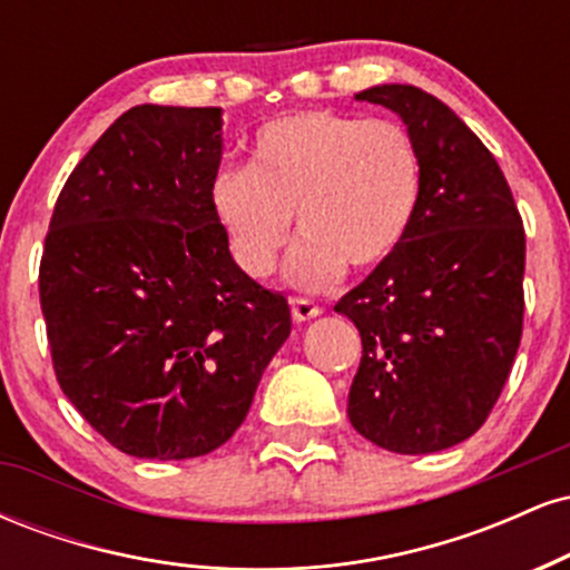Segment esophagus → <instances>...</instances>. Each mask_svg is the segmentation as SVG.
Masks as SVG:
<instances>
[{
	"label": "esophagus",
	"instance_id": "34e87169",
	"mask_svg": "<svg viewBox=\"0 0 570 570\" xmlns=\"http://www.w3.org/2000/svg\"><path fill=\"white\" fill-rule=\"evenodd\" d=\"M292 316H294V322H311V318L322 316V307H318L316 303H311V299L294 297L292 299Z\"/></svg>",
	"mask_w": 570,
	"mask_h": 570
}]
</instances>
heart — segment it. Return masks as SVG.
I'll return each mask as SVG.
<instances>
[{
    "label": "heart",
    "instance_id": "obj_1",
    "mask_svg": "<svg viewBox=\"0 0 570 570\" xmlns=\"http://www.w3.org/2000/svg\"><path fill=\"white\" fill-rule=\"evenodd\" d=\"M208 203L248 278L276 271L294 217L303 240L286 281L324 292L345 267L375 271L407 240L423 203V158L399 122L307 109L265 122L248 168H222Z\"/></svg>",
    "mask_w": 570,
    "mask_h": 570
}]
</instances>
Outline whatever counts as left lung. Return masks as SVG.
Here are the masks:
<instances>
[{"mask_svg": "<svg viewBox=\"0 0 570 570\" xmlns=\"http://www.w3.org/2000/svg\"><path fill=\"white\" fill-rule=\"evenodd\" d=\"M356 101L402 117L423 158V203L389 263L335 305L362 335L348 417L402 455L469 440L499 402L522 337L525 230L490 149L415 85Z\"/></svg>", "mask_w": 570, "mask_h": 570, "instance_id": "8db88e82", "label": "left lung"}]
</instances>
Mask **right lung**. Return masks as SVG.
Returning a JSON list of instances; mask_svg holds the SVG:
<instances>
[{"mask_svg": "<svg viewBox=\"0 0 570 570\" xmlns=\"http://www.w3.org/2000/svg\"><path fill=\"white\" fill-rule=\"evenodd\" d=\"M219 107L120 115L58 195L39 303L69 402L109 444L181 461L225 444L292 332L240 273L208 203Z\"/></svg>", "mask_w": 570, "mask_h": 570, "instance_id": "right-lung-1", "label": "right lung"}]
</instances>
